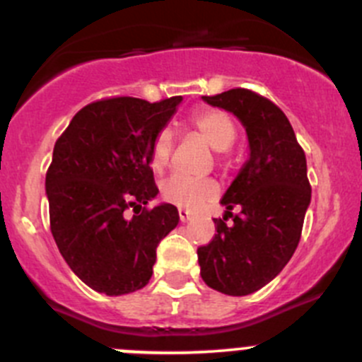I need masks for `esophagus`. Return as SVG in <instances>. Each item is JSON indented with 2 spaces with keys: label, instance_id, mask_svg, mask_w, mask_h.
I'll list each match as a JSON object with an SVG mask.
<instances>
[{
  "label": "esophagus",
  "instance_id": "1",
  "mask_svg": "<svg viewBox=\"0 0 362 362\" xmlns=\"http://www.w3.org/2000/svg\"><path fill=\"white\" fill-rule=\"evenodd\" d=\"M179 220H181V222H190L192 220V215H190V211H187V209H183V208H179Z\"/></svg>",
  "mask_w": 362,
  "mask_h": 362
}]
</instances>
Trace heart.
Masks as SVG:
<instances>
[{
  "label": "heart",
  "instance_id": "1",
  "mask_svg": "<svg viewBox=\"0 0 362 362\" xmlns=\"http://www.w3.org/2000/svg\"><path fill=\"white\" fill-rule=\"evenodd\" d=\"M190 126L213 151L229 149L236 139V126L227 113L215 108H202L192 113ZM174 135L170 129H161L151 147V167L163 172L170 160ZM218 195V185L213 179H192L174 174L161 183V197L179 208H199Z\"/></svg>",
  "mask_w": 362,
  "mask_h": 362
}]
</instances>
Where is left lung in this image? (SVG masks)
<instances>
[{
  "label": "left lung",
  "mask_w": 362,
  "mask_h": 362,
  "mask_svg": "<svg viewBox=\"0 0 362 362\" xmlns=\"http://www.w3.org/2000/svg\"><path fill=\"white\" fill-rule=\"evenodd\" d=\"M202 99L233 113L249 139V160L220 201L226 213L215 218V238L197 249L202 281L243 297L277 277L300 242L311 202L308 163L288 117L267 98L233 88Z\"/></svg>",
  "instance_id": "obj_1"
}]
</instances>
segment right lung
Masks as SVG:
<instances>
[{
  "mask_svg": "<svg viewBox=\"0 0 362 362\" xmlns=\"http://www.w3.org/2000/svg\"><path fill=\"white\" fill-rule=\"evenodd\" d=\"M181 101L90 103L54 144L46 174L51 233L69 268L99 293L142 290L158 243L177 226L175 206L147 209V202L158 195L151 147ZM129 207L132 217L125 215Z\"/></svg>",
  "mask_w": 362,
  "mask_h": 362,
  "instance_id": "obj_1",
  "label": "right lung"
}]
</instances>
